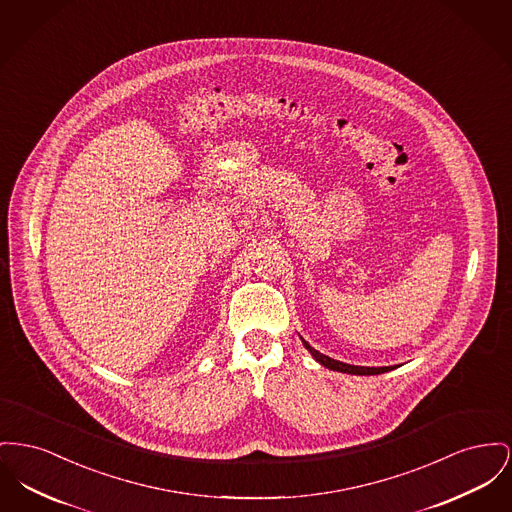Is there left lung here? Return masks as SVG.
Segmentation results:
<instances>
[{
  "label": "left lung",
  "instance_id": "8db88e82",
  "mask_svg": "<svg viewBox=\"0 0 512 512\" xmlns=\"http://www.w3.org/2000/svg\"><path fill=\"white\" fill-rule=\"evenodd\" d=\"M303 346L309 350V354L319 361L321 365L329 367L332 371H340V373H350V375H379V373H385V371H391L394 367H363V365H350V363H344V361H336L317 352L315 348H311L305 340H301Z\"/></svg>",
  "mask_w": 512,
  "mask_h": 512
}]
</instances>
